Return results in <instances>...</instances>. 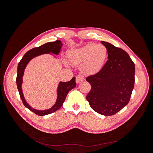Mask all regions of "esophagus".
<instances>
[{
	"instance_id": "esophagus-1",
	"label": "esophagus",
	"mask_w": 153,
	"mask_h": 153,
	"mask_svg": "<svg viewBox=\"0 0 153 153\" xmlns=\"http://www.w3.org/2000/svg\"><path fill=\"white\" fill-rule=\"evenodd\" d=\"M84 80H85V77L83 75H81V74H79L76 77V82L77 84L81 83V82L84 81Z\"/></svg>"
}]
</instances>
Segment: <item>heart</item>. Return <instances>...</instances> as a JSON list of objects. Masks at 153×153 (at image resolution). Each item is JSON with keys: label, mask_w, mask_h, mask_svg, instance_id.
I'll list each match as a JSON object with an SVG mask.
<instances>
[{"label": "heart", "mask_w": 153, "mask_h": 153, "mask_svg": "<svg viewBox=\"0 0 153 153\" xmlns=\"http://www.w3.org/2000/svg\"><path fill=\"white\" fill-rule=\"evenodd\" d=\"M69 60L87 74L99 72L105 65L108 56L107 47L102 44L89 43L84 46L69 50Z\"/></svg>", "instance_id": "b5f03b06"}]
</instances>
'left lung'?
Returning <instances> with one entry per match:
<instances>
[{
    "label": "left lung",
    "mask_w": 153,
    "mask_h": 153,
    "mask_svg": "<svg viewBox=\"0 0 153 153\" xmlns=\"http://www.w3.org/2000/svg\"><path fill=\"white\" fill-rule=\"evenodd\" d=\"M101 43L107 48L108 59L97 74L86 78L92 87L86 99L94 111L110 116L129 102L134 88L135 66L125 51L108 42Z\"/></svg>",
    "instance_id": "1"
}]
</instances>
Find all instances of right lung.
<instances>
[{
  "mask_svg": "<svg viewBox=\"0 0 153 153\" xmlns=\"http://www.w3.org/2000/svg\"><path fill=\"white\" fill-rule=\"evenodd\" d=\"M62 46V44L60 40H56L55 42H49L39 47L34 48L33 49L29 50L28 52H27L24 54L22 59L19 62L18 64L17 76V79H16V82H17V89L20 94V98L24 105H25L27 108H28L30 110L33 111L36 115H38L39 116H43L52 114L53 112L56 111V110H59L61 108L64 100H65L66 98V96L68 92L76 86L75 77H72L71 81L68 82H60L59 83L57 90V99H56L55 104L51 108L48 110H38L30 106L29 104L26 102L25 98H24L22 89V84L23 82L22 77L24 74V71H25V69L28 63L31 59H33V58L36 57V56L43 54L53 53L58 55L59 54L61 51V48Z\"/></svg>",
  "mask_w": 153,
  "mask_h": 153,
  "instance_id": "obj_1",
  "label": "right lung"
}]
</instances>
